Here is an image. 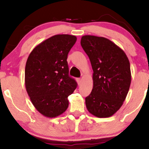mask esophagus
Wrapping results in <instances>:
<instances>
[{"mask_svg": "<svg viewBox=\"0 0 149 149\" xmlns=\"http://www.w3.org/2000/svg\"><path fill=\"white\" fill-rule=\"evenodd\" d=\"M76 80H77V83H78V84L80 85V83H81V79H80V78H76Z\"/></svg>", "mask_w": 149, "mask_h": 149, "instance_id": "1", "label": "esophagus"}]
</instances>
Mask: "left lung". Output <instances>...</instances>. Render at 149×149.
<instances>
[{"label":"left lung","instance_id":"obj_1","mask_svg":"<svg viewBox=\"0 0 149 149\" xmlns=\"http://www.w3.org/2000/svg\"><path fill=\"white\" fill-rule=\"evenodd\" d=\"M80 44L93 70V88L85 97L87 109L96 117H110L122 107L129 91V59L122 49L106 38L83 36Z\"/></svg>","mask_w":149,"mask_h":149}]
</instances>
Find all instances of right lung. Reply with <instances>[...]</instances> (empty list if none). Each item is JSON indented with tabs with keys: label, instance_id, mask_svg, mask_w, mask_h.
I'll list each match as a JSON object with an SVG mask.
<instances>
[{
	"label": "right lung",
	"instance_id": "obj_1",
	"mask_svg": "<svg viewBox=\"0 0 149 149\" xmlns=\"http://www.w3.org/2000/svg\"><path fill=\"white\" fill-rule=\"evenodd\" d=\"M77 38L59 34L38 45L25 67V86L33 105L45 117L55 118L69 107L68 97L77 83L69 75L66 59Z\"/></svg>",
	"mask_w": 149,
	"mask_h": 149
}]
</instances>
